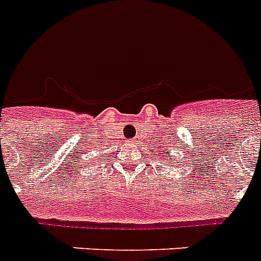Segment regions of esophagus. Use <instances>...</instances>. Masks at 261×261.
<instances>
[{
	"mask_svg": "<svg viewBox=\"0 0 261 261\" xmlns=\"http://www.w3.org/2000/svg\"><path fill=\"white\" fill-rule=\"evenodd\" d=\"M131 142H134V139H131Z\"/></svg>",
	"mask_w": 261,
	"mask_h": 261,
	"instance_id": "esophagus-1",
	"label": "esophagus"
}]
</instances>
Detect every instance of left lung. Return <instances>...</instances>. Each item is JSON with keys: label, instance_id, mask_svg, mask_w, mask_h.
<instances>
[{"label": "left lung", "instance_id": "1", "mask_svg": "<svg viewBox=\"0 0 261 261\" xmlns=\"http://www.w3.org/2000/svg\"><path fill=\"white\" fill-rule=\"evenodd\" d=\"M166 152H167V150H166Z\"/></svg>", "mask_w": 261, "mask_h": 261}]
</instances>
